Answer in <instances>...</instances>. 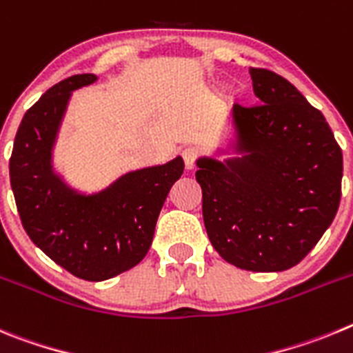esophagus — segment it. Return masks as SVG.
I'll return each instance as SVG.
<instances>
[{"label": "esophagus", "mask_w": 353, "mask_h": 353, "mask_svg": "<svg viewBox=\"0 0 353 353\" xmlns=\"http://www.w3.org/2000/svg\"><path fill=\"white\" fill-rule=\"evenodd\" d=\"M181 154H183V161H184V167H186V170H193V167H195V161H196L195 149L186 148Z\"/></svg>", "instance_id": "34e87169"}]
</instances>
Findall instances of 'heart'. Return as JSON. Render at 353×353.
<instances>
[{"label": "heart", "instance_id": "b5f03b06", "mask_svg": "<svg viewBox=\"0 0 353 353\" xmlns=\"http://www.w3.org/2000/svg\"><path fill=\"white\" fill-rule=\"evenodd\" d=\"M227 97L230 98V100H234V98L237 97V90H234V88H230V90H227Z\"/></svg>", "mask_w": 353, "mask_h": 353}]
</instances>
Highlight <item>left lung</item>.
Here are the masks:
<instances>
[{
  "label": "left lung",
  "instance_id": "obj_1",
  "mask_svg": "<svg viewBox=\"0 0 353 353\" xmlns=\"http://www.w3.org/2000/svg\"><path fill=\"white\" fill-rule=\"evenodd\" d=\"M259 103L232 109V139L196 158L202 214L221 259L253 272L294 268L334 220L343 154L320 110L271 70L252 68Z\"/></svg>",
  "mask_w": 353,
  "mask_h": 353
}]
</instances>
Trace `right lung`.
<instances>
[{
	"instance_id": "1",
	"label": "right lung",
	"mask_w": 353,
	"mask_h": 353,
	"mask_svg": "<svg viewBox=\"0 0 353 353\" xmlns=\"http://www.w3.org/2000/svg\"><path fill=\"white\" fill-rule=\"evenodd\" d=\"M82 74L52 85L24 114L10 158V184L22 227L49 259L88 281L135 268L149 252L154 227L183 158L130 170L88 193L54 167V148L74 91L94 84Z\"/></svg>"
}]
</instances>
